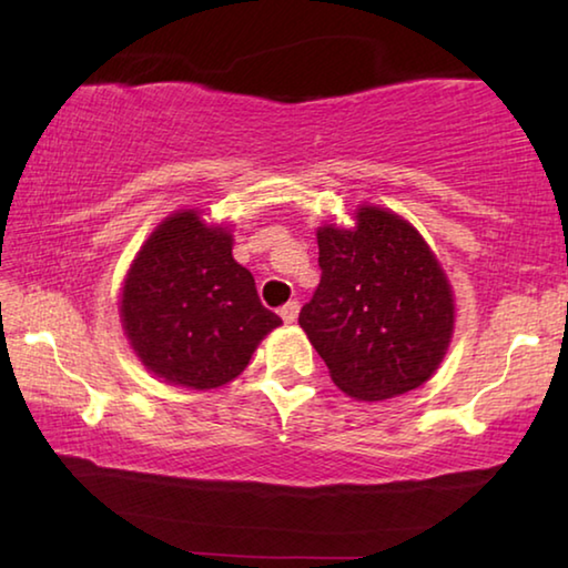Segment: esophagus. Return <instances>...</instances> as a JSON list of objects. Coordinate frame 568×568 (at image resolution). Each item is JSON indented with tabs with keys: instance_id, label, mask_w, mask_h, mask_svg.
I'll list each match as a JSON object with an SVG mask.
<instances>
[{
	"instance_id": "1",
	"label": "esophagus",
	"mask_w": 568,
	"mask_h": 568,
	"mask_svg": "<svg viewBox=\"0 0 568 568\" xmlns=\"http://www.w3.org/2000/svg\"><path fill=\"white\" fill-rule=\"evenodd\" d=\"M297 313H301V303H297V301H287V303L281 307V318H283L285 323H295Z\"/></svg>"
}]
</instances>
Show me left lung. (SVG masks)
Here are the masks:
<instances>
[{"label": "left lung", "instance_id": "1", "mask_svg": "<svg viewBox=\"0 0 568 568\" xmlns=\"http://www.w3.org/2000/svg\"><path fill=\"white\" fill-rule=\"evenodd\" d=\"M353 230H318L321 283L297 323L335 386L361 400L426 383L454 331L444 271L406 220L361 207Z\"/></svg>", "mask_w": 568, "mask_h": 568}]
</instances>
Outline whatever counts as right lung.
Returning a JSON list of instances; mask_svg holds the SVG:
<instances>
[{"label":"right lung","instance_id":"1","mask_svg":"<svg viewBox=\"0 0 568 568\" xmlns=\"http://www.w3.org/2000/svg\"><path fill=\"white\" fill-rule=\"evenodd\" d=\"M281 323L233 261V235L203 225L195 210L168 217L124 281L122 325L132 348L175 386H225Z\"/></svg>","mask_w":568,"mask_h":568}]
</instances>
